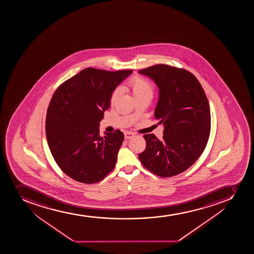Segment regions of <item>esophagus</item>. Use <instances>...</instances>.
I'll return each mask as SVG.
<instances>
[{
  "label": "esophagus",
  "mask_w": 254,
  "mask_h": 254,
  "mask_svg": "<svg viewBox=\"0 0 254 254\" xmlns=\"http://www.w3.org/2000/svg\"><path fill=\"white\" fill-rule=\"evenodd\" d=\"M124 136H125L126 139H131L135 136V133L131 132V131H126L125 133H124Z\"/></svg>",
  "instance_id": "esophagus-1"
}]
</instances>
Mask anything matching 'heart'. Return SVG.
<instances>
[{
    "mask_svg": "<svg viewBox=\"0 0 254 254\" xmlns=\"http://www.w3.org/2000/svg\"><path fill=\"white\" fill-rule=\"evenodd\" d=\"M128 86L135 99L151 98L153 96L154 87L152 83L142 77L134 76L129 80ZM120 93L121 89L119 88H116L115 90L113 91L111 95V103H113L115 102Z\"/></svg>",
    "mask_w": 254,
    "mask_h": 254,
    "instance_id": "obj_1",
    "label": "heart"
}]
</instances>
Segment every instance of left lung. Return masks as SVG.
<instances>
[{
  "label": "left lung",
  "mask_w": 254,
  "mask_h": 254,
  "mask_svg": "<svg viewBox=\"0 0 254 254\" xmlns=\"http://www.w3.org/2000/svg\"><path fill=\"white\" fill-rule=\"evenodd\" d=\"M139 73L160 89L155 118L164 127L163 138L145 134L146 147L139 160L148 171L172 177L190 168L203 153L210 134V108L200 83L184 68L156 64Z\"/></svg>",
  "instance_id": "obj_1"
}]
</instances>
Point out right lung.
I'll return each mask as SVG.
<instances>
[{"instance_id": "right-lung-1", "label": "right lung", "mask_w": 254, "mask_h": 254, "mask_svg": "<svg viewBox=\"0 0 254 254\" xmlns=\"http://www.w3.org/2000/svg\"><path fill=\"white\" fill-rule=\"evenodd\" d=\"M132 70L86 68L61 83L49 104L46 138L55 161L74 181L94 184L115 167L124 135L99 134V123L116 87Z\"/></svg>"}]
</instances>
